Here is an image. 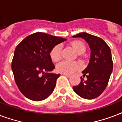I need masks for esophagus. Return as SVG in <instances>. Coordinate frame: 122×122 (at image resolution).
<instances>
[{"mask_svg": "<svg viewBox=\"0 0 122 122\" xmlns=\"http://www.w3.org/2000/svg\"><path fill=\"white\" fill-rule=\"evenodd\" d=\"M63 74L64 76H66L67 78H70V77H71V75H69V74Z\"/></svg>", "mask_w": 122, "mask_h": 122, "instance_id": "1", "label": "esophagus"}]
</instances>
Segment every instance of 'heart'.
Instances as JSON below:
<instances>
[{"label": "heart", "mask_w": 122, "mask_h": 122, "mask_svg": "<svg viewBox=\"0 0 122 122\" xmlns=\"http://www.w3.org/2000/svg\"><path fill=\"white\" fill-rule=\"evenodd\" d=\"M72 48L78 53H83L85 51L86 47L83 42L80 41H76L71 43ZM50 55L51 60L54 62H57L61 58V46L56 45L51 49ZM80 68V65L76 62H71L64 60L58 63L56 66L57 72L62 74H71L76 70Z\"/></svg>", "instance_id": "heart-1"}]
</instances>
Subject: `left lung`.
Returning a JSON list of instances; mask_svg holds the SVG:
<instances>
[{
    "label": "left lung",
    "mask_w": 122,
    "mask_h": 122,
    "mask_svg": "<svg viewBox=\"0 0 122 122\" xmlns=\"http://www.w3.org/2000/svg\"><path fill=\"white\" fill-rule=\"evenodd\" d=\"M72 37L83 39L91 50L89 63L82 71L83 77L86 76L87 80L84 81L81 77L80 83L72 88L82 98L93 99L103 92L109 81L113 68L111 50L101 38L88 33H80Z\"/></svg>",
    "instance_id": "left-lung-1"
}]
</instances>
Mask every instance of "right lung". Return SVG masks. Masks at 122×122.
<instances>
[{"label": "right lung", "instance_id": "obj_1", "mask_svg": "<svg viewBox=\"0 0 122 122\" xmlns=\"http://www.w3.org/2000/svg\"><path fill=\"white\" fill-rule=\"evenodd\" d=\"M67 39L37 32L25 37L16 46L11 68L20 91L29 99L40 101L51 94L60 74L50 55L51 49Z\"/></svg>", "mask_w": 122, "mask_h": 122}]
</instances>
